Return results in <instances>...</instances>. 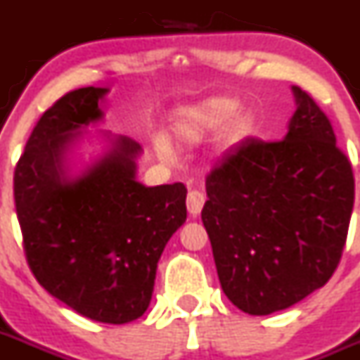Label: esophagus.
Wrapping results in <instances>:
<instances>
[{
  "label": "esophagus",
  "instance_id": "1",
  "mask_svg": "<svg viewBox=\"0 0 360 360\" xmlns=\"http://www.w3.org/2000/svg\"><path fill=\"white\" fill-rule=\"evenodd\" d=\"M205 205V194L199 192V190H190L188 198H186V207H188V212L192 216H198L201 212V208Z\"/></svg>",
  "mask_w": 360,
  "mask_h": 360
}]
</instances>
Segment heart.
<instances>
[{"label":"heart","mask_w":360,"mask_h":360,"mask_svg":"<svg viewBox=\"0 0 360 360\" xmlns=\"http://www.w3.org/2000/svg\"><path fill=\"white\" fill-rule=\"evenodd\" d=\"M240 110V102L232 96H212L194 105L183 108L174 122V134L183 144H198L210 135L217 134L223 126L229 143H241L255 134V117ZM157 152L170 153L165 139H157Z\"/></svg>","instance_id":"1"}]
</instances>
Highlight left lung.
<instances>
[{
    "label": "left lung",
    "instance_id": "obj_1",
    "mask_svg": "<svg viewBox=\"0 0 360 360\" xmlns=\"http://www.w3.org/2000/svg\"><path fill=\"white\" fill-rule=\"evenodd\" d=\"M282 141L245 139L207 175L201 219L226 298L271 315L326 285L342 256L355 201L352 162L316 102L292 86Z\"/></svg>",
    "mask_w": 360,
    "mask_h": 360
}]
</instances>
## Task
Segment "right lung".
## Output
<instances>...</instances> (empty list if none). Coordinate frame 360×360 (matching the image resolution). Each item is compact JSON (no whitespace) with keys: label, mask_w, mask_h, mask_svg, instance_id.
<instances>
[{"label":"right lung","mask_w":360,"mask_h":360,"mask_svg":"<svg viewBox=\"0 0 360 360\" xmlns=\"http://www.w3.org/2000/svg\"><path fill=\"white\" fill-rule=\"evenodd\" d=\"M105 93L75 89L41 115L14 170V201L27 264L41 288L82 316L126 324L150 306L157 262L186 219V188L141 185V144L128 137L113 139L80 175L68 174L75 131L104 117Z\"/></svg>","instance_id":"obj_1"}]
</instances>
